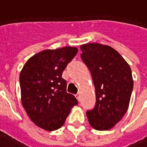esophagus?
I'll list each match as a JSON object with an SVG mask.
<instances>
[{
	"mask_svg": "<svg viewBox=\"0 0 147 147\" xmlns=\"http://www.w3.org/2000/svg\"><path fill=\"white\" fill-rule=\"evenodd\" d=\"M76 98L78 99V100H80V94H76Z\"/></svg>",
	"mask_w": 147,
	"mask_h": 147,
	"instance_id": "34e87169",
	"label": "esophagus"
}]
</instances>
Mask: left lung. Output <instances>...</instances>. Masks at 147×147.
Instances as JSON below:
<instances>
[{"mask_svg": "<svg viewBox=\"0 0 147 147\" xmlns=\"http://www.w3.org/2000/svg\"><path fill=\"white\" fill-rule=\"evenodd\" d=\"M80 49L81 59L89 68L95 87V105L86 111V117L94 129H110L128 109L134 85L131 67L109 45L89 43Z\"/></svg>", "mask_w": 147, "mask_h": 147, "instance_id": "left-lung-1", "label": "left lung"}]
</instances>
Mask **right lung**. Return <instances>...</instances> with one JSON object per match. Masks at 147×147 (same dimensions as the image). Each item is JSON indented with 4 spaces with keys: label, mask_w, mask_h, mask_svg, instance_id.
Returning a JSON list of instances; mask_svg holds the SVG:
<instances>
[{
    "label": "right lung",
    "mask_w": 147,
    "mask_h": 147,
    "mask_svg": "<svg viewBox=\"0 0 147 147\" xmlns=\"http://www.w3.org/2000/svg\"><path fill=\"white\" fill-rule=\"evenodd\" d=\"M78 53L76 47H63L38 53L21 71V101L28 117L45 131L61 127L71 109L78 104L67 92V81L62 73Z\"/></svg>",
    "instance_id": "right-lung-1"
}]
</instances>
